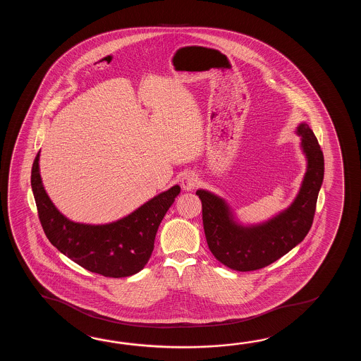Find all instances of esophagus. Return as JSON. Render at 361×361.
Returning a JSON list of instances; mask_svg holds the SVG:
<instances>
[{"label": "esophagus", "mask_w": 361, "mask_h": 361, "mask_svg": "<svg viewBox=\"0 0 361 361\" xmlns=\"http://www.w3.org/2000/svg\"><path fill=\"white\" fill-rule=\"evenodd\" d=\"M180 182H182V187H183L184 191H192L196 187V184H197V176L195 173H192V171H188V173L183 174Z\"/></svg>", "instance_id": "obj_1"}]
</instances>
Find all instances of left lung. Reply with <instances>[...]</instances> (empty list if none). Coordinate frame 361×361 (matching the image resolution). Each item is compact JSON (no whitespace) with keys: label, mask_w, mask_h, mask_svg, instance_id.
Here are the masks:
<instances>
[{"label":"left lung","mask_w":361,"mask_h":361,"mask_svg":"<svg viewBox=\"0 0 361 361\" xmlns=\"http://www.w3.org/2000/svg\"><path fill=\"white\" fill-rule=\"evenodd\" d=\"M297 133L308 161L306 176L292 205L269 222L243 227L233 221L222 199L202 190L196 192L202 204L207 246L228 269L241 272L263 269L298 245L311 228L324 179V154L307 123H300Z\"/></svg>","instance_id":"1"}]
</instances>
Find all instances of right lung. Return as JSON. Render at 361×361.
Returning a JSON list of instances; mask_svg holds the SVG:
<instances>
[{"instance_id": "1", "label": "right lung", "mask_w": 361, "mask_h": 361, "mask_svg": "<svg viewBox=\"0 0 361 361\" xmlns=\"http://www.w3.org/2000/svg\"><path fill=\"white\" fill-rule=\"evenodd\" d=\"M39 152L32 165L31 185L39 222L53 245L85 269L106 277L131 276L147 264L162 218L180 192L171 187L134 213L109 224L71 222L58 212L41 182Z\"/></svg>"}]
</instances>
